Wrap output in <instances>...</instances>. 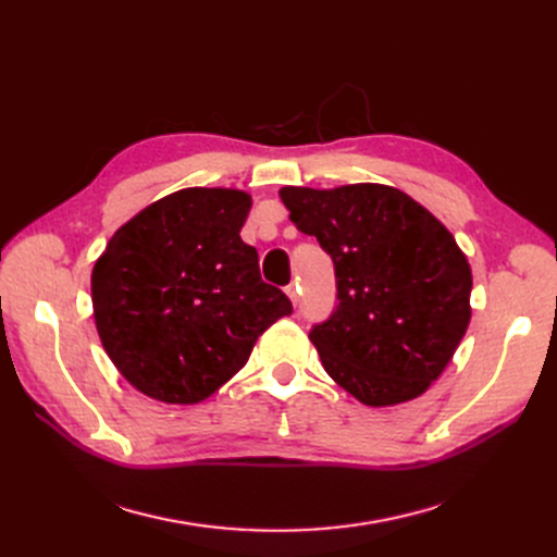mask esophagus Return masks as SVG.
I'll return each mask as SVG.
<instances>
[{
    "label": "esophagus",
    "instance_id": "34e87169",
    "mask_svg": "<svg viewBox=\"0 0 557 557\" xmlns=\"http://www.w3.org/2000/svg\"><path fill=\"white\" fill-rule=\"evenodd\" d=\"M285 295H288V297H290V301H293V305L297 307V301H299V290H297V285H295V283H290L288 288H285Z\"/></svg>",
    "mask_w": 557,
    "mask_h": 557
}]
</instances>
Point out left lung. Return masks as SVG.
Returning <instances> with one entry per match:
<instances>
[{
  "instance_id": "8db88e82",
  "label": "left lung",
  "mask_w": 557,
  "mask_h": 557,
  "mask_svg": "<svg viewBox=\"0 0 557 557\" xmlns=\"http://www.w3.org/2000/svg\"><path fill=\"white\" fill-rule=\"evenodd\" d=\"M278 195L334 264L339 305L309 332L325 372L367 407L423 395L471 318V269L453 234L391 185Z\"/></svg>"
}]
</instances>
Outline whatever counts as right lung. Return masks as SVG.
<instances>
[{"instance_id":"1","label":"right lung","mask_w":557,"mask_h":557,"mask_svg":"<svg viewBox=\"0 0 557 557\" xmlns=\"http://www.w3.org/2000/svg\"><path fill=\"white\" fill-rule=\"evenodd\" d=\"M248 211L242 190L185 188L134 215L95 262L99 339L139 393L207 399L248 362L258 336L293 313L239 237Z\"/></svg>"}]
</instances>
